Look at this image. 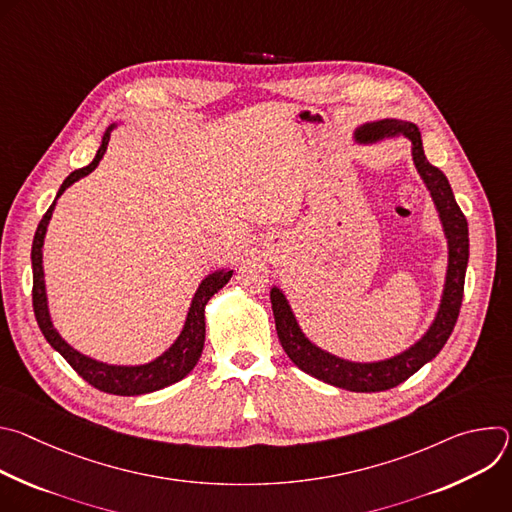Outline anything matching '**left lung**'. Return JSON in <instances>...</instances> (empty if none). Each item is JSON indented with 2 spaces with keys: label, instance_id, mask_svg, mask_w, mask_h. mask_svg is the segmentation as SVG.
<instances>
[{
  "label": "left lung",
  "instance_id": "obj_1",
  "mask_svg": "<svg viewBox=\"0 0 512 512\" xmlns=\"http://www.w3.org/2000/svg\"><path fill=\"white\" fill-rule=\"evenodd\" d=\"M397 137H407L411 141L413 166L431 196L448 245V265L442 298L427 330L411 346L393 356L381 360H350L324 350L308 338L298 322L294 308H291L285 296V291L279 285H273L269 291L275 330L289 360L314 379L356 393H377L393 389L407 381L411 375H415L423 364L440 354L456 326L464 298V277L470 257L468 223L454 198L446 174L427 162L419 127L411 121L389 117L362 123L352 133V141L358 145H375L385 139Z\"/></svg>",
  "mask_w": 512,
  "mask_h": 512
}]
</instances>
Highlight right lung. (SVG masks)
<instances>
[{"label":"right lung","mask_w":512,"mask_h":512,"mask_svg":"<svg viewBox=\"0 0 512 512\" xmlns=\"http://www.w3.org/2000/svg\"><path fill=\"white\" fill-rule=\"evenodd\" d=\"M117 125H123V121L111 123L103 137H101V145L93 158V162L81 170L72 172L62 186L56 192L54 202L50 204V208L46 210V214L42 216V221L36 229L34 235V243H32V273H34V289H32V302H34V314H36V322L44 334V338L48 340V344L62 354V358L75 369L89 385H93L95 389L109 393V395H123V397H133V395H145V393H154L160 391L164 387H170L178 381H182L194 367L202 354L204 348V336H206V304L210 302V298L221 291L233 277V269L231 267H221L214 269L208 275L202 277V281L198 283L184 326L180 330V334L176 336V340L156 358L141 362V364H111V362H103L99 358L87 356L81 350H77L75 346H70L60 332L56 330L52 316H50V306H48V294H46V279H44V241H46V233H48V225L52 212L56 208V200L64 194L66 188H70L75 182H79L81 178L89 176L101 162V158L107 152V143L111 139V131L117 129Z\"/></svg>","instance_id":"add662e5"}]
</instances>
